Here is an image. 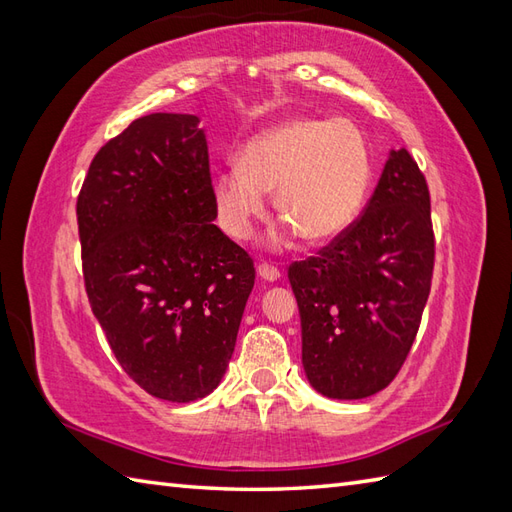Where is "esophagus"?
<instances>
[{
    "instance_id": "esophagus-1",
    "label": "esophagus",
    "mask_w": 512,
    "mask_h": 512,
    "mask_svg": "<svg viewBox=\"0 0 512 512\" xmlns=\"http://www.w3.org/2000/svg\"><path fill=\"white\" fill-rule=\"evenodd\" d=\"M257 275L264 281H277L281 277V272L277 266L268 264V261H259L257 264Z\"/></svg>"
}]
</instances>
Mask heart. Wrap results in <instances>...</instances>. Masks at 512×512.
Returning <instances> with one entry per match:
<instances>
[{"label":"heart","instance_id":"obj_1","mask_svg":"<svg viewBox=\"0 0 512 512\" xmlns=\"http://www.w3.org/2000/svg\"><path fill=\"white\" fill-rule=\"evenodd\" d=\"M371 176V150L358 126L299 117L255 135L242 163L218 174V216L227 233L244 240L277 189L281 216L305 240L327 242L358 218Z\"/></svg>","mask_w":512,"mask_h":512}]
</instances>
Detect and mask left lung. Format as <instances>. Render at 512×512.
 Masks as SVG:
<instances>
[{
	"label": "left lung",
	"mask_w": 512,
	"mask_h": 512,
	"mask_svg": "<svg viewBox=\"0 0 512 512\" xmlns=\"http://www.w3.org/2000/svg\"><path fill=\"white\" fill-rule=\"evenodd\" d=\"M430 189L406 148L392 150L362 216L288 268L301 312L303 368L331 399H364L401 371L434 272Z\"/></svg>",
	"instance_id": "8db88e82"
}]
</instances>
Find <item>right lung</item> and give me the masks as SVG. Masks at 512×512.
I'll return each instance as SVG.
<instances>
[{
  "label": "right lung",
  "mask_w": 512,
  "mask_h": 512,
  "mask_svg": "<svg viewBox=\"0 0 512 512\" xmlns=\"http://www.w3.org/2000/svg\"><path fill=\"white\" fill-rule=\"evenodd\" d=\"M196 115L152 113L95 154L78 194L91 310L126 375L189 403L220 384L255 285L224 235Z\"/></svg>",
  "instance_id": "add662e5"
}]
</instances>
